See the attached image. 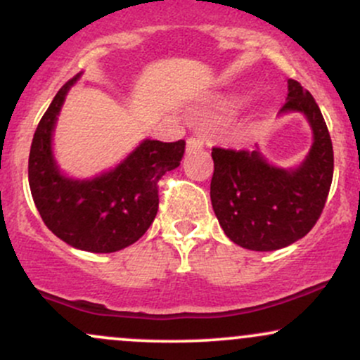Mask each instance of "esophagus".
Instances as JSON below:
<instances>
[{
	"label": "esophagus",
	"mask_w": 360,
	"mask_h": 360,
	"mask_svg": "<svg viewBox=\"0 0 360 360\" xmlns=\"http://www.w3.org/2000/svg\"><path fill=\"white\" fill-rule=\"evenodd\" d=\"M203 148V140L198 137H189L188 139V146H186V150L188 152H194V150H201Z\"/></svg>",
	"instance_id": "esophagus-1"
}]
</instances>
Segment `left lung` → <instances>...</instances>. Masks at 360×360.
Instances as JSON below:
<instances>
[{
  "instance_id": "obj_1",
  "label": "left lung",
  "mask_w": 360,
  "mask_h": 360,
  "mask_svg": "<svg viewBox=\"0 0 360 360\" xmlns=\"http://www.w3.org/2000/svg\"><path fill=\"white\" fill-rule=\"evenodd\" d=\"M300 111L313 130V146L296 169L276 167L259 148L213 147L210 186L213 212L226 237L249 250L269 252L291 245L315 226L333 177V147L311 93L288 79L281 113Z\"/></svg>"
}]
</instances>
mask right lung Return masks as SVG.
Returning a JSON list of instances; mask_svg holds the SVG:
<instances>
[{
    "label": "right lung",
    "instance_id": "add662e5",
    "mask_svg": "<svg viewBox=\"0 0 360 360\" xmlns=\"http://www.w3.org/2000/svg\"><path fill=\"white\" fill-rule=\"evenodd\" d=\"M72 77L56 94L32 140L28 183L47 229L65 243L94 254H108L137 242L159 210L157 183L181 164L184 140H143L123 162L93 179H72L57 167L52 134Z\"/></svg>",
    "mask_w": 360,
    "mask_h": 360
}]
</instances>
